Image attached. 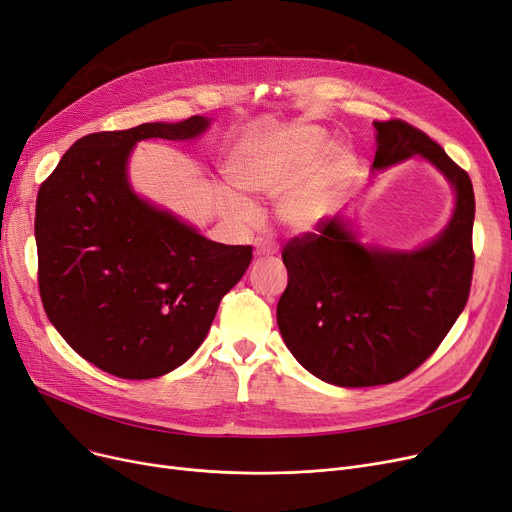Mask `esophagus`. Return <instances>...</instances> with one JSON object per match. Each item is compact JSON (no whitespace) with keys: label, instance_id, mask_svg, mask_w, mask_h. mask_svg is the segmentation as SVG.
I'll return each instance as SVG.
<instances>
[{"label":"esophagus","instance_id":"obj_1","mask_svg":"<svg viewBox=\"0 0 512 512\" xmlns=\"http://www.w3.org/2000/svg\"><path fill=\"white\" fill-rule=\"evenodd\" d=\"M278 251L276 244L270 240V238H257L255 240V255L257 257H263V255H274Z\"/></svg>","mask_w":512,"mask_h":512}]
</instances>
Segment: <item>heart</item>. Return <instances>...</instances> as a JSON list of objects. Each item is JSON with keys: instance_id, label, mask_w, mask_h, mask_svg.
<instances>
[{"instance_id": "b5f03b06", "label": "heart", "mask_w": 512, "mask_h": 512, "mask_svg": "<svg viewBox=\"0 0 512 512\" xmlns=\"http://www.w3.org/2000/svg\"><path fill=\"white\" fill-rule=\"evenodd\" d=\"M324 138L314 131H293L251 142L240 148L228 167L236 188L253 196H278V217L297 232L314 230L328 211L332 175L314 168ZM228 209L238 219H249L251 207L238 196H228Z\"/></svg>"}]
</instances>
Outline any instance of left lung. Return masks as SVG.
<instances>
[{"instance_id": "obj_1", "label": "left lung", "mask_w": 512, "mask_h": 512, "mask_svg": "<svg viewBox=\"0 0 512 512\" xmlns=\"http://www.w3.org/2000/svg\"><path fill=\"white\" fill-rule=\"evenodd\" d=\"M374 169L420 154L456 188V211L437 240L414 253L368 249L337 217L284 244L288 284L280 335L297 362L337 387L402 381L429 360L469 301L475 194L471 177L425 131L374 121Z\"/></svg>"}]
</instances>
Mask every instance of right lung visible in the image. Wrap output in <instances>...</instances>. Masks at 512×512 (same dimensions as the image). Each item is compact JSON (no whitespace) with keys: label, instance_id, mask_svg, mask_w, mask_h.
I'll return each instance as SVG.
<instances>
[{"label":"right lung","instance_id":"add662e5","mask_svg":"<svg viewBox=\"0 0 512 512\" xmlns=\"http://www.w3.org/2000/svg\"><path fill=\"white\" fill-rule=\"evenodd\" d=\"M207 125L190 117L90 133L39 186L43 309L83 360L119 379H157L182 366L253 259L251 244L213 242L127 184L133 144L190 140Z\"/></svg>","mask_w":512,"mask_h":512}]
</instances>
